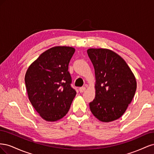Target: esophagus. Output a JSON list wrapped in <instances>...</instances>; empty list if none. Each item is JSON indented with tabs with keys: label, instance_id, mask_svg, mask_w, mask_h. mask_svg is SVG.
<instances>
[{
	"label": "esophagus",
	"instance_id": "34e87169",
	"mask_svg": "<svg viewBox=\"0 0 154 154\" xmlns=\"http://www.w3.org/2000/svg\"><path fill=\"white\" fill-rule=\"evenodd\" d=\"M85 89H86V88L85 87H82L79 88V91H80V92H83L85 91Z\"/></svg>",
	"mask_w": 154,
	"mask_h": 154
}]
</instances>
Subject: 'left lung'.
I'll return each mask as SVG.
<instances>
[{
    "label": "left lung",
    "instance_id": "1",
    "mask_svg": "<svg viewBox=\"0 0 154 154\" xmlns=\"http://www.w3.org/2000/svg\"><path fill=\"white\" fill-rule=\"evenodd\" d=\"M87 54L96 76V96L89 103L91 111L101 122L118 119L134 96L136 78L125 60L112 51L89 49Z\"/></svg>",
    "mask_w": 154,
    "mask_h": 154
}]
</instances>
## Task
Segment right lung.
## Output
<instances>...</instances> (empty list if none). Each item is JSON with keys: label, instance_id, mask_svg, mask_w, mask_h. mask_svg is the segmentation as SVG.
Instances as JSON below:
<instances>
[{"label": "right lung", "instance_id": "obj_1", "mask_svg": "<svg viewBox=\"0 0 154 154\" xmlns=\"http://www.w3.org/2000/svg\"><path fill=\"white\" fill-rule=\"evenodd\" d=\"M74 52L71 47L52 48L40 54L27 70L25 83L29 100L48 122L64 117L76 94L68 71Z\"/></svg>", "mask_w": 154, "mask_h": 154}]
</instances>
